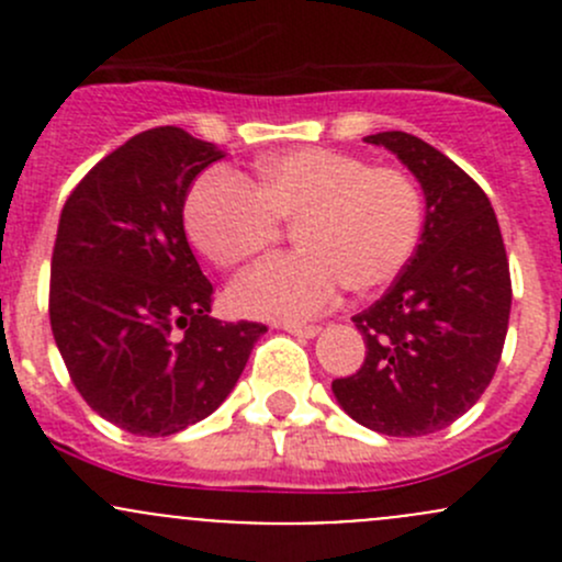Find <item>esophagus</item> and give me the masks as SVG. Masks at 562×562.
<instances>
[{
  "mask_svg": "<svg viewBox=\"0 0 562 562\" xmlns=\"http://www.w3.org/2000/svg\"><path fill=\"white\" fill-rule=\"evenodd\" d=\"M282 328H285L288 334H296V337H307V339L321 331V326H315V323H282Z\"/></svg>",
  "mask_w": 562,
  "mask_h": 562,
  "instance_id": "1",
  "label": "esophagus"
}]
</instances>
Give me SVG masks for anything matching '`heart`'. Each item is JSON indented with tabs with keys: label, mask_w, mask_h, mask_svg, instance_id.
<instances>
[{
	"label": "heart",
	"mask_w": 562,
	"mask_h": 562,
	"mask_svg": "<svg viewBox=\"0 0 562 562\" xmlns=\"http://www.w3.org/2000/svg\"><path fill=\"white\" fill-rule=\"evenodd\" d=\"M280 225H293L302 249L255 266L231 288V304L252 317L304 321L342 285L364 296L405 269L422 236L424 198L402 168L321 146L266 157L249 179L209 171L187 192V236L223 271L274 247Z\"/></svg>",
	"instance_id": "obj_1"
}]
</instances>
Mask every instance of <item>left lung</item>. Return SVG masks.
Listing matches in <instances>:
<instances>
[{"instance_id":"left-lung-1","label":"left lung","mask_w":562,"mask_h":562,"mask_svg":"<svg viewBox=\"0 0 562 562\" xmlns=\"http://www.w3.org/2000/svg\"><path fill=\"white\" fill-rule=\"evenodd\" d=\"M422 181V245L394 285L353 315L367 342L361 370L337 378L350 418L391 438H418L454 424L495 378L512 315V274L486 192L454 160L416 135L378 133Z\"/></svg>"}]
</instances>
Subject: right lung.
Returning <instances> with one entry per match:
<instances>
[{
	"label": "right lung",
	"instance_id": "1",
	"mask_svg": "<svg viewBox=\"0 0 562 562\" xmlns=\"http://www.w3.org/2000/svg\"><path fill=\"white\" fill-rule=\"evenodd\" d=\"M223 151L181 127L133 135L67 195L48 315L72 386L105 422L166 438L223 405L263 323L212 313L184 234L192 179Z\"/></svg>",
	"mask_w": 562,
	"mask_h": 562
}]
</instances>
